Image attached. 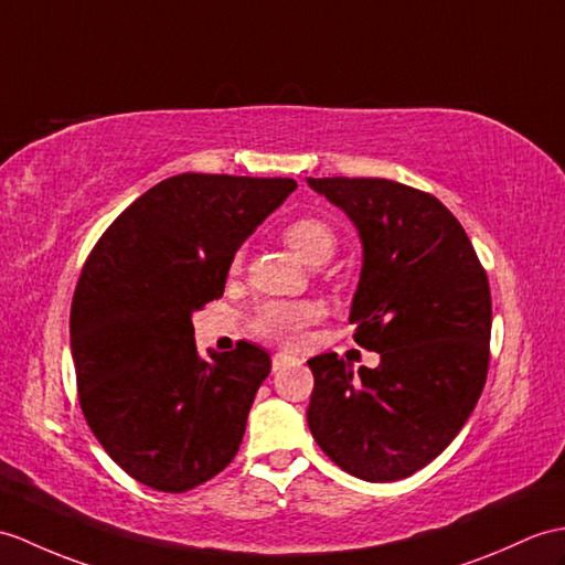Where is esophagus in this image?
<instances>
[{
    "instance_id": "esophagus-1",
    "label": "esophagus",
    "mask_w": 565,
    "mask_h": 565,
    "mask_svg": "<svg viewBox=\"0 0 565 565\" xmlns=\"http://www.w3.org/2000/svg\"><path fill=\"white\" fill-rule=\"evenodd\" d=\"M294 361H296V356H291V353L279 351V353H274V356H271V369L279 371V369H284V365L294 363Z\"/></svg>"
}]
</instances>
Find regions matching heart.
<instances>
[{
  "label": "heart",
  "mask_w": 565,
  "mask_h": 565,
  "mask_svg": "<svg viewBox=\"0 0 565 565\" xmlns=\"http://www.w3.org/2000/svg\"><path fill=\"white\" fill-rule=\"evenodd\" d=\"M281 235L286 245L310 265H322L337 250V231L318 216H298L288 221ZM241 262L243 253H235L231 269L238 271ZM318 318L320 308L310 300H265L255 308L250 327L257 337L269 339V342L294 344Z\"/></svg>",
  "instance_id": "1"
}]
</instances>
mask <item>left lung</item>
I'll return each mask as SVG.
<instances>
[{
  "label": "left lung",
  "mask_w": 565,
  "mask_h": 565,
  "mask_svg": "<svg viewBox=\"0 0 565 565\" xmlns=\"http://www.w3.org/2000/svg\"><path fill=\"white\" fill-rule=\"evenodd\" d=\"M363 243L349 322L377 369L337 353L308 361V426L322 452L365 481L412 477L448 448L489 373L491 288L462 223L436 196L385 178H308Z\"/></svg>",
  "instance_id": "1"
}]
</instances>
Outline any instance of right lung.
I'll return each instance as SVG.
<instances>
[{"label":"right lung","mask_w":565,"mask_h":565,"mask_svg":"<svg viewBox=\"0 0 565 565\" xmlns=\"http://www.w3.org/2000/svg\"><path fill=\"white\" fill-rule=\"evenodd\" d=\"M294 190L291 178L173 175L88 253L70 315L78 404L143 487L185 493L238 452L269 353L241 339L206 361L190 318L223 296L235 250Z\"/></svg>","instance_id":"right-lung-1"}]
</instances>
